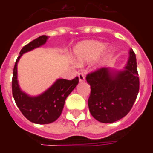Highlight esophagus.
Here are the masks:
<instances>
[{
    "instance_id": "esophagus-1",
    "label": "esophagus",
    "mask_w": 153,
    "mask_h": 153,
    "mask_svg": "<svg viewBox=\"0 0 153 153\" xmlns=\"http://www.w3.org/2000/svg\"><path fill=\"white\" fill-rule=\"evenodd\" d=\"M78 76H79V79L80 82H83L85 80V76L83 73H79L78 74Z\"/></svg>"
}]
</instances>
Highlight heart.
I'll return each instance as SVG.
<instances>
[{
	"label": "heart",
	"mask_w": 153,
	"mask_h": 153,
	"mask_svg": "<svg viewBox=\"0 0 153 153\" xmlns=\"http://www.w3.org/2000/svg\"><path fill=\"white\" fill-rule=\"evenodd\" d=\"M104 49L105 45L98 42H83L77 45L74 49V59L78 65L89 63L99 56Z\"/></svg>",
	"instance_id": "obj_1"
}]
</instances>
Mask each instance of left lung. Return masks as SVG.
Listing matches in <instances>:
<instances>
[{
    "instance_id": "1",
    "label": "left lung",
    "mask_w": 153,
    "mask_h": 153,
    "mask_svg": "<svg viewBox=\"0 0 153 153\" xmlns=\"http://www.w3.org/2000/svg\"><path fill=\"white\" fill-rule=\"evenodd\" d=\"M91 87L88 101L91 115L102 123H113L127 115L138 96L139 78L136 56L129 50L125 70L101 68L88 74Z\"/></svg>"
}]
</instances>
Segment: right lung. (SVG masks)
Instances as JSON below:
<instances>
[{"instance_id": "1", "label": "right lung", "mask_w": 153, "mask_h": 153, "mask_svg": "<svg viewBox=\"0 0 153 153\" xmlns=\"http://www.w3.org/2000/svg\"><path fill=\"white\" fill-rule=\"evenodd\" d=\"M47 39V36L42 35L22 48L15 61L12 78V93L19 109L29 121L39 125L50 124L60 117L66 97L79 83L78 77L72 80L59 79L47 91L37 97L28 96L21 91L17 79V64L19 58L23 54L42 46Z\"/></svg>"}]
</instances>
